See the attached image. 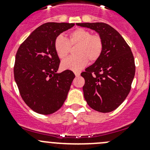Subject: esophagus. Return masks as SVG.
Returning <instances> with one entry per match:
<instances>
[{"label":"esophagus","mask_w":150,"mask_h":150,"mask_svg":"<svg viewBox=\"0 0 150 150\" xmlns=\"http://www.w3.org/2000/svg\"><path fill=\"white\" fill-rule=\"evenodd\" d=\"M74 74H75V76H79L80 75V73L79 72H74Z\"/></svg>","instance_id":"34e87169"}]
</instances>
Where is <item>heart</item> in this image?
Here are the masks:
<instances>
[{
    "instance_id": "heart-1",
    "label": "heart",
    "mask_w": 150,
    "mask_h": 150,
    "mask_svg": "<svg viewBox=\"0 0 150 150\" xmlns=\"http://www.w3.org/2000/svg\"><path fill=\"white\" fill-rule=\"evenodd\" d=\"M77 44L75 49L76 55L70 56L62 62V68L79 71L88 63V60L94 62L99 59L103 50V42L98 35H91V32L83 28L74 30L69 35V40L62 34L57 36L54 41V48L60 59L68 55L71 46Z\"/></svg>"
}]
</instances>
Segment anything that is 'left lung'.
Returning a JSON list of instances; mask_svg holds the SVG:
<instances>
[{"mask_svg": "<svg viewBox=\"0 0 150 150\" xmlns=\"http://www.w3.org/2000/svg\"><path fill=\"white\" fill-rule=\"evenodd\" d=\"M95 30L103 42L99 59L81 74L84 98L91 108L100 112L116 110L126 98L135 74L132 50L117 30L103 22L76 23Z\"/></svg>", "mask_w": 150, "mask_h": 150, "instance_id": "1", "label": "left lung"}]
</instances>
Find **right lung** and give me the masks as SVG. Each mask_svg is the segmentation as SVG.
Listing matches in <instances>:
<instances>
[{"instance_id":"obj_1","label":"right lung","mask_w":150,"mask_h":150,"mask_svg":"<svg viewBox=\"0 0 150 150\" xmlns=\"http://www.w3.org/2000/svg\"><path fill=\"white\" fill-rule=\"evenodd\" d=\"M74 23H45L33 31L22 43L16 55L14 78L24 101L34 112L53 113L66 100L74 73H58L60 59L54 41Z\"/></svg>"}]
</instances>
